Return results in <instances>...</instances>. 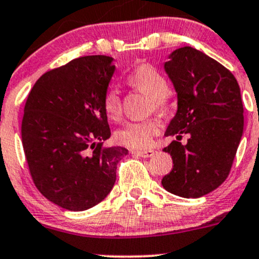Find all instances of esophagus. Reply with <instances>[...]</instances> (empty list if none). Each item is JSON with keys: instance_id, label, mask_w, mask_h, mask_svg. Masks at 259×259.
Listing matches in <instances>:
<instances>
[{"instance_id": "esophagus-1", "label": "esophagus", "mask_w": 259, "mask_h": 259, "mask_svg": "<svg viewBox=\"0 0 259 259\" xmlns=\"http://www.w3.org/2000/svg\"><path fill=\"white\" fill-rule=\"evenodd\" d=\"M132 153H134V155L136 156H140V157H151V156H153V153H155V151L153 150H145V151H133Z\"/></svg>"}]
</instances>
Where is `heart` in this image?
Here are the masks:
<instances>
[{
    "label": "heart",
    "mask_w": 259,
    "mask_h": 259,
    "mask_svg": "<svg viewBox=\"0 0 259 259\" xmlns=\"http://www.w3.org/2000/svg\"><path fill=\"white\" fill-rule=\"evenodd\" d=\"M126 82L132 87L146 93L151 98V106L155 109L164 110L169 107L168 82L166 77L151 64H141L127 73ZM104 112L108 118L116 120L121 114V99L115 88L109 87L104 91L102 99ZM160 124L156 119L143 121H132L124 125L115 133V140L119 145L133 150L149 149L152 145L153 136L157 134Z\"/></svg>",
    "instance_id": "b5f03b06"
}]
</instances>
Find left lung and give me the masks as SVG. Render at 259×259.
<instances>
[{
	"mask_svg": "<svg viewBox=\"0 0 259 259\" xmlns=\"http://www.w3.org/2000/svg\"><path fill=\"white\" fill-rule=\"evenodd\" d=\"M164 71L178 108L164 133L176 136L163 149L173 168L161 183L178 197L200 198L221 186L231 169L243 133L240 86L225 66L192 47L173 51ZM186 134L189 141L182 145Z\"/></svg>",
	"mask_w": 259,
	"mask_h": 259,
	"instance_id": "8db88e82",
	"label": "left lung"
}]
</instances>
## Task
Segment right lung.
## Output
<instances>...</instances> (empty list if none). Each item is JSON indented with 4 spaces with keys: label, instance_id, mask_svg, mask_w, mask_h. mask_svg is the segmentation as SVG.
Listing matches in <instances>:
<instances>
[{
    "label": "right lung",
    "instance_id": "add662e5",
    "mask_svg": "<svg viewBox=\"0 0 259 259\" xmlns=\"http://www.w3.org/2000/svg\"><path fill=\"white\" fill-rule=\"evenodd\" d=\"M113 58L82 56L45 72L24 106L22 144L32 180L56 205L83 211L112 190L127 155L104 147L110 138L102 99L115 71Z\"/></svg>",
    "mask_w": 259,
    "mask_h": 259
}]
</instances>
